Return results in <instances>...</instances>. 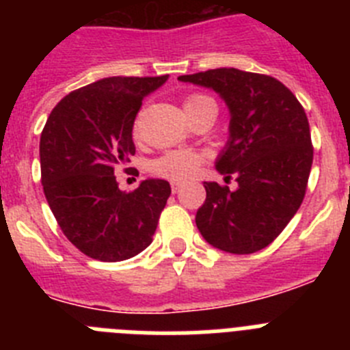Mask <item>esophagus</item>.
Segmentation results:
<instances>
[{
	"mask_svg": "<svg viewBox=\"0 0 350 350\" xmlns=\"http://www.w3.org/2000/svg\"><path fill=\"white\" fill-rule=\"evenodd\" d=\"M182 189V182H172V191L173 194H177Z\"/></svg>",
	"mask_w": 350,
	"mask_h": 350,
	"instance_id": "1",
	"label": "esophagus"
}]
</instances>
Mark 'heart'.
<instances>
[{"label": "heart", "instance_id": "b5f03b06", "mask_svg": "<svg viewBox=\"0 0 350 350\" xmlns=\"http://www.w3.org/2000/svg\"><path fill=\"white\" fill-rule=\"evenodd\" d=\"M210 101V98L203 94H191L185 100V110L198 107V105ZM203 154L187 150V148H178V150H170L163 154L152 163V172L159 177L172 178V180H185V178L193 177L194 173L200 170L203 163Z\"/></svg>", "mask_w": 350, "mask_h": 350}]
</instances>
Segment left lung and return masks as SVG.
Returning <instances> with one entry per match:
<instances>
[{
	"instance_id": "left-lung-1",
	"label": "left lung",
	"mask_w": 350,
	"mask_h": 350,
	"mask_svg": "<svg viewBox=\"0 0 350 350\" xmlns=\"http://www.w3.org/2000/svg\"><path fill=\"white\" fill-rule=\"evenodd\" d=\"M178 80L213 89L231 116L230 140L215 168L228 178L237 175L238 187L203 182L198 230L224 252H258L282 233L305 198L314 159L307 113L270 75L217 68Z\"/></svg>"
}]
</instances>
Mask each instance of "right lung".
Returning <instances> with one entry per match:
<instances>
[{"mask_svg":"<svg viewBox=\"0 0 350 350\" xmlns=\"http://www.w3.org/2000/svg\"><path fill=\"white\" fill-rule=\"evenodd\" d=\"M166 80L101 79L64 96L43 128V193L64 237L89 258L124 261L152 242L172 187L147 178L126 193L113 173L135 156L133 124L142 101Z\"/></svg>","mask_w":350,"mask_h":350,"instance_id":"1","label":"right lung"}]
</instances>
